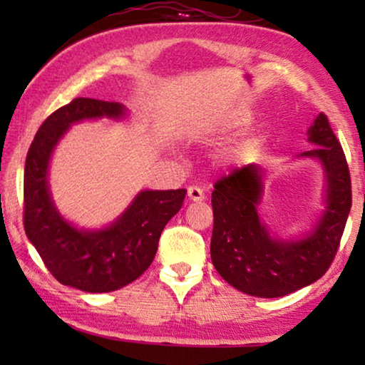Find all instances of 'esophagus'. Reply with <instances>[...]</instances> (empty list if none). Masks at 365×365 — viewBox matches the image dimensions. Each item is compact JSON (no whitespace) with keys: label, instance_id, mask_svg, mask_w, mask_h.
Listing matches in <instances>:
<instances>
[{"label":"esophagus","instance_id":"1","mask_svg":"<svg viewBox=\"0 0 365 365\" xmlns=\"http://www.w3.org/2000/svg\"><path fill=\"white\" fill-rule=\"evenodd\" d=\"M187 197L189 201H194V202H201L204 201V191L199 186H189L187 187Z\"/></svg>","mask_w":365,"mask_h":365}]
</instances>
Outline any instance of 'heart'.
<instances>
[{
  "instance_id": "1",
  "label": "heart",
  "mask_w": 365,
  "mask_h": 365,
  "mask_svg": "<svg viewBox=\"0 0 365 365\" xmlns=\"http://www.w3.org/2000/svg\"><path fill=\"white\" fill-rule=\"evenodd\" d=\"M251 121V114L247 113H239L234 116L231 121H229L227 126L229 128H241V126H246V124Z\"/></svg>"
}]
</instances>
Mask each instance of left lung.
<instances>
[{"instance_id":"obj_1","label":"left lung","mask_w":365,"mask_h":365,"mask_svg":"<svg viewBox=\"0 0 365 365\" xmlns=\"http://www.w3.org/2000/svg\"><path fill=\"white\" fill-rule=\"evenodd\" d=\"M316 144L302 158L319 159L326 176V211L304 237L282 241L259 219L264 171L257 164L234 169L212 191L211 259L224 281L256 297H282L321 279L336 257L352 206L351 173L341 143L324 113L307 131Z\"/></svg>"}]
</instances>
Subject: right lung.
Listing matches in <instances>:
<instances>
[{
  "mask_svg": "<svg viewBox=\"0 0 365 365\" xmlns=\"http://www.w3.org/2000/svg\"><path fill=\"white\" fill-rule=\"evenodd\" d=\"M124 116L113 101L76 98L44 119L24 164L26 236L53 277L84 292H111L136 281L151 266L163 229L182 206L186 189L139 192L121 217L106 229L79 231L64 221L48 189L53 149L73 123Z\"/></svg>",
  "mask_w": 365,
  "mask_h": 365,
  "instance_id": "1",
  "label": "right lung"
}]
</instances>
